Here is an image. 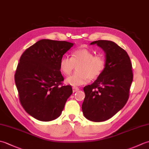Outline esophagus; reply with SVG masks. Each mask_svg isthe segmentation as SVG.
<instances>
[{"label":"esophagus","mask_w":149,"mask_h":149,"mask_svg":"<svg viewBox=\"0 0 149 149\" xmlns=\"http://www.w3.org/2000/svg\"><path fill=\"white\" fill-rule=\"evenodd\" d=\"M72 90H73V92H76V91H79V88H77V87H73L72 88Z\"/></svg>","instance_id":"1"}]
</instances>
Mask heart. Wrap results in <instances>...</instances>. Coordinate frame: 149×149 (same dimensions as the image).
I'll return each mask as SVG.
<instances>
[{"label": "heart", "mask_w": 149, "mask_h": 149, "mask_svg": "<svg viewBox=\"0 0 149 149\" xmlns=\"http://www.w3.org/2000/svg\"><path fill=\"white\" fill-rule=\"evenodd\" d=\"M77 65V72L66 79V84L78 86L88 83L90 79H97L105 70L106 61L102 54L95 55L90 49L79 48L73 52L72 57L63 56L60 60L59 68L63 74L68 76Z\"/></svg>", "instance_id": "heart-1"}]
</instances>
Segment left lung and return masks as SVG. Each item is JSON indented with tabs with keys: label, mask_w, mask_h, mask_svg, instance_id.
Segmentation results:
<instances>
[{
	"label": "left lung",
	"mask_w": 149,
	"mask_h": 149,
	"mask_svg": "<svg viewBox=\"0 0 149 149\" xmlns=\"http://www.w3.org/2000/svg\"><path fill=\"white\" fill-rule=\"evenodd\" d=\"M97 45L106 53V65L99 77L84 87L83 115L93 122H103L122 109L127 102L133 79L132 63L127 52L115 42L98 40Z\"/></svg>",
	"instance_id": "8db88e82"
}]
</instances>
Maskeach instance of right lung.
I'll return each instance as SVG.
<instances>
[{
	"instance_id": "obj_1",
	"label": "right lung",
	"mask_w": 149,
	"mask_h": 149,
	"mask_svg": "<svg viewBox=\"0 0 149 149\" xmlns=\"http://www.w3.org/2000/svg\"><path fill=\"white\" fill-rule=\"evenodd\" d=\"M74 45L66 41L41 40L25 50L15 74L19 99L25 111L40 121L61 115L72 93L59 68L63 56Z\"/></svg>"
}]
</instances>
